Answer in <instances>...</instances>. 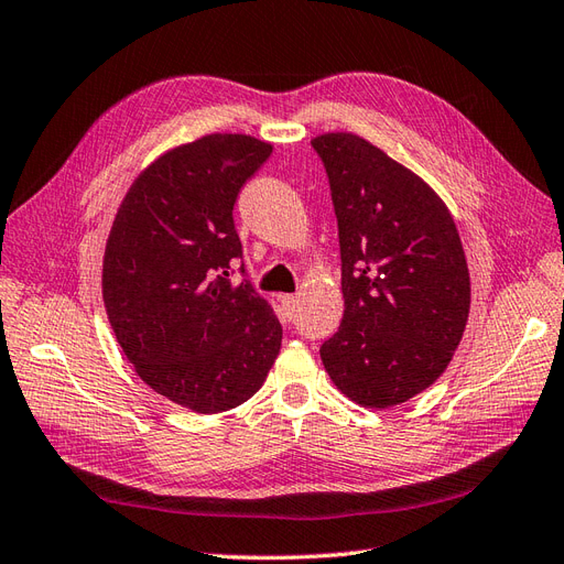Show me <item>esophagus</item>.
<instances>
[{"label": "esophagus", "instance_id": "obj_1", "mask_svg": "<svg viewBox=\"0 0 564 564\" xmlns=\"http://www.w3.org/2000/svg\"><path fill=\"white\" fill-rule=\"evenodd\" d=\"M281 304H283V312L288 318H295L297 314V295H281Z\"/></svg>", "mask_w": 564, "mask_h": 564}]
</instances>
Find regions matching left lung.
<instances>
[{
	"label": "left lung",
	"mask_w": 564,
	"mask_h": 564,
	"mask_svg": "<svg viewBox=\"0 0 564 564\" xmlns=\"http://www.w3.org/2000/svg\"><path fill=\"white\" fill-rule=\"evenodd\" d=\"M312 147L330 184L345 297L321 361L357 404L397 406L444 373L468 324L458 229L421 176L366 139L330 132Z\"/></svg>",
	"instance_id": "obj_1"
}]
</instances>
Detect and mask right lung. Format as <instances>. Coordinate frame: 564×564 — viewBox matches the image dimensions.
Listing matches in <instances>:
<instances>
[{
    "mask_svg": "<svg viewBox=\"0 0 564 564\" xmlns=\"http://www.w3.org/2000/svg\"><path fill=\"white\" fill-rule=\"evenodd\" d=\"M269 155L271 143L248 134L167 151L127 191L106 243L104 302L124 357L196 413L248 401L281 349L271 304L248 279H229L243 257L234 205Z\"/></svg>",
    "mask_w": 564,
    "mask_h": 564,
    "instance_id": "add662e5",
    "label": "right lung"
}]
</instances>
